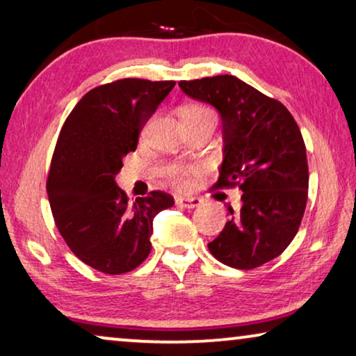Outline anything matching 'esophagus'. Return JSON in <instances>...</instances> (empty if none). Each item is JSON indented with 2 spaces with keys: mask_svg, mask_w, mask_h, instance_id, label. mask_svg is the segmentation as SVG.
Returning a JSON list of instances; mask_svg holds the SVG:
<instances>
[{
  "mask_svg": "<svg viewBox=\"0 0 356 356\" xmlns=\"http://www.w3.org/2000/svg\"><path fill=\"white\" fill-rule=\"evenodd\" d=\"M176 204L187 209H193L201 204V200L195 198V196H179V198H176Z\"/></svg>",
  "mask_w": 356,
  "mask_h": 356,
  "instance_id": "obj_1",
  "label": "esophagus"
}]
</instances>
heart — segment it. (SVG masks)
<instances>
[{
  "label": "heart",
  "instance_id": "1",
  "mask_svg": "<svg viewBox=\"0 0 356 356\" xmlns=\"http://www.w3.org/2000/svg\"><path fill=\"white\" fill-rule=\"evenodd\" d=\"M182 113H184V120L204 118V116H211V118H214V113H212L209 108L203 107V105H190V107L185 108ZM190 172H192V169H187L182 166H174L169 169V179H171L172 184L179 185V187H184V185L187 184V177Z\"/></svg>",
  "mask_w": 356,
  "mask_h": 356
}]
</instances>
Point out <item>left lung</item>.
<instances>
[{
	"label": "left lung",
	"instance_id": "1",
	"mask_svg": "<svg viewBox=\"0 0 356 356\" xmlns=\"http://www.w3.org/2000/svg\"><path fill=\"white\" fill-rule=\"evenodd\" d=\"M188 97L219 111L224 160L214 188L243 192L241 208L208 248L217 261L249 270L278 257L293 241L309 195V164L288 108L233 75L180 81Z\"/></svg>",
	"mask_w": 356,
	"mask_h": 356
}]
</instances>
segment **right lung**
I'll use <instances>...</instances> for the list:
<instances>
[{
    "instance_id": "obj_1",
    "label": "right lung",
    "mask_w": 356,
    "mask_h": 356,
    "mask_svg": "<svg viewBox=\"0 0 356 356\" xmlns=\"http://www.w3.org/2000/svg\"><path fill=\"white\" fill-rule=\"evenodd\" d=\"M176 81L124 78L89 91L68 115L47 176L56 225L72 252L102 273L131 272L152 251L153 219L174 198L152 192L127 201L115 182L123 158Z\"/></svg>"
}]
</instances>
